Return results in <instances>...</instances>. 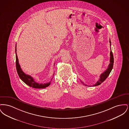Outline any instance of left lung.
Returning a JSON list of instances; mask_svg holds the SVG:
<instances>
[{"label":"left lung","instance_id":"8db88e82","mask_svg":"<svg viewBox=\"0 0 129 129\" xmlns=\"http://www.w3.org/2000/svg\"><path fill=\"white\" fill-rule=\"evenodd\" d=\"M109 43H110V45H111V43L110 39V41H109ZM110 64H109L108 68H107V69L105 70V71H104V73H103L102 74H101L100 76V79L99 80L96 82V83L94 85H93V86H87L86 84H84V83H83L82 81L81 83L84 84V85H85L86 86H97L100 85V84H101V83H102L104 80H105L107 77L109 76V74H110L111 72L113 69V64H114V57H113V53H112V50L111 49L110 53Z\"/></svg>","mask_w":129,"mask_h":129}]
</instances>
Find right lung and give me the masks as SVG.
<instances>
[{
  "label": "right lung",
  "mask_w": 129,
  "mask_h": 129,
  "mask_svg": "<svg viewBox=\"0 0 129 129\" xmlns=\"http://www.w3.org/2000/svg\"><path fill=\"white\" fill-rule=\"evenodd\" d=\"M15 54H16V67L17 72L20 79L25 83L26 85H27L28 86L35 88H44L50 85L51 81H50L49 83H44V84L38 83L34 81V78L32 76H31L30 75L28 74H26L24 73V72L22 71V69L21 68L20 65L19 63L18 58L16 53V44L15 46ZM52 80V79H51V80Z\"/></svg>",
  "instance_id": "right-lung-1"
}]
</instances>
